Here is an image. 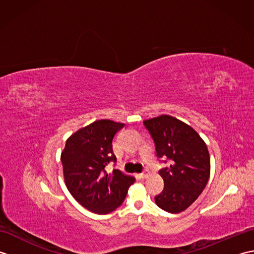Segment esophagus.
I'll return each mask as SVG.
<instances>
[{
  "mask_svg": "<svg viewBox=\"0 0 254 254\" xmlns=\"http://www.w3.org/2000/svg\"><path fill=\"white\" fill-rule=\"evenodd\" d=\"M141 177L144 178V179H146V178H148L149 177V170L148 169H145L141 174Z\"/></svg>",
  "mask_w": 254,
  "mask_h": 254,
  "instance_id": "34e87169",
  "label": "esophagus"
}]
</instances>
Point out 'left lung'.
<instances>
[{
  "instance_id": "1",
  "label": "left lung",
  "mask_w": 254,
  "mask_h": 254,
  "mask_svg": "<svg viewBox=\"0 0 254 254\" xmlns=\"http://www.w3.org/2000/svg\"><path fill=\"white\" fill-rule=\"evenodd\" d=\"M143 123L154 139L157 157L170 160V167L159 170L165 188L155 202L166 212L180 213L207 185L210 159L206 144L193 127L171 116L163 115Z\"/></svg>"
}]
</instances>
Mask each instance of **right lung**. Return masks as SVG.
<instances>
[{
    "label": "right lung",
    "instance_id": "1",
    "mask_svg": "<svg viewBox=\"0 0 254 254\" xmlns=\"http://www.w3.org/2000/svg\"><path fill=\"white\" fill-rule=\"evenodd\" d=\"M124 127L111 120H97L72 134L61 154L64 181L76 201L96 214L118 208L133 185V177L118 169L108 174L106 166L117 158L112 139Z\"/></svg>",
    "mask_w": 254,
    "mask_h": 254
}]
</instances>
